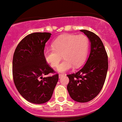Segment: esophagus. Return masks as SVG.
Masks as SVG:
<instances>
[{
  "label": "esophagus",
  "mask_w": 122,
  "mask_h": 122,
  "mask_svg": "<svg viewBox=\"0 0 122 122\" xmlns=\"http://www.w3.org/2000/svg\"><path fill=\"white\" fill-rule=\"evenodd\" d=\"M63 76H64V74H60V75H59V76H58V77H59V78L60 79V78L63 77Z\"/></svg>",
  "instance_id": "34e87169"
}]
</instances>
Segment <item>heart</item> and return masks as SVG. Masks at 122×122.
<instances>
[{
	"mask_svg": "<svg viewBox=\"0 0 122 122\" xmlns=\"http://www.w3.org/2000/svg\"><path fill=\"white\" fill-rule=\"evenodd\" d=\"M89 48V40L84 34H66L56 39L52 48L45 49L43 56L52 67H56L62 57L64 60L57 67L58 72L64 73L83 64Z\"/></svg>",
	"mask_w": 122,
	"mask_h": 122,
	"instance_id": "heart-1",
	"label": "heart"
}]
</instances>
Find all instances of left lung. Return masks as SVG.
Returning <instances> with one entry per match:
<instances>
[{"mask_svg":"<svg viewBox=\"0 0 122 122\" xmlns=\"http://www.w3.org/2000/svg\"><path fill=\"white\" fill-rule=\"evenodd\" d=\"M90 42V52L86 64L79 71L67 75V89L72 99L85 103L99 94L103 86L108 71V56L103 43L98 36L86 30H81Z\"/></svg>","mask_w":122,"mask_h":122,"instance_id":"left-lung-1","label":"left lung"}]
</instances>
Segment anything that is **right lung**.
<instances>
[{
    "label": "right lung",
    "instance_id": "obj_1",
    "mask_svg": "<svg viewBox=\"0 0 122 122\" xmlns=\"http://www.w3.org/2000/svg\"><path fill=\"white\" fill-rule=\"evenodd\" d=\"M49 32L26 36L16 47L13 57V77L19 94L28 102L42 104L50 100L58 81V75L43 77L54 71L43 56Z\"/></svg>",
    "mask_w": 122,
    "mask_h": 122
}]
</instances>
